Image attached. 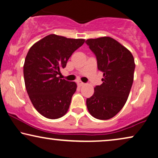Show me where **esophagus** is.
I'll use <instances>...</instances> for the list:
<instances>
[{
  "mask_svg": "<svg viewBox=\"0 0 158 158\" xmlns=\"http://www.w3.org/2000/svg\"><path fill=\"white\" fill-rule=\"evenodd\" d=\"M84 84H84V83H83V82H82V81H79L78 82V85L79 86H84Z\"/></svg>",
  "mask_w": 158,
  "mask_h": 158,
  "instance_id": "34e87169",
  "label": "esophagus"
}]
</instances>
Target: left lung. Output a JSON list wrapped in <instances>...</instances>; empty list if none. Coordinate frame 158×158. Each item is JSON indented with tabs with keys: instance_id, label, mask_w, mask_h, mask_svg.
Segmentation results:
<instances>
[{
	"instance_id": "left-lung-1",
	"label": "left lung",
	"mask_w": 158,
	"mask_h": 158,
	"mask_svg": "<svg viewBox=\"0 0 158 158\" xmlns=\"http://www.w3.org/2000/svg\"><path fill=\"white\" fill-rule=\"evenodd\" d=\"M86 43L96 55L97 67L103 73V83L95 86L94 94L86 99V106L92 117L106 120L114 117L127 100L134 80V57L111 37L89 39Z\"/></svg>"
}]
</instances>
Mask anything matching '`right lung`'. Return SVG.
<instances>
[{
	"instance_id": "right-lung-1",
	"label": "right lung",
	"mask_w": 158,
	"mask_h": 158,
	"mask_svg": "<svg viewBox=\"0 0 158 158\" xmlns=\"http://www.w3.org/2000/svg\"><path fill=\"white\" fill-rule=\"evenodd\" d=\"M84 41L50 34L35 42L26 55L23 65L26 91L35 110L46 118H60L69 108L77 85L58 74Z\"/></svg>"
}]
</instances>
